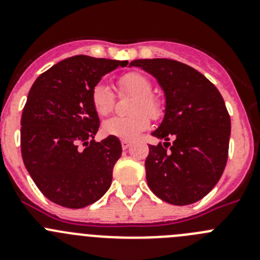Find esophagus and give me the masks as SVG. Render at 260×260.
<instances>
[{
  "mask_svg": "<svg viewBox=\"0 0 260 260\" xmlns=\"http://www.w3.org/2000/svg\"><path fill=\"white\" fill-rule=\"evenodd\" d=\"M121 144H122L123 150H126V148H128V147L132 146V141H128V139H122V141H121Z\"/></svg>",
  "mask_w": 260,
  "mask_h": 260,
  "instance_id": "esophagus-1",
  "label": "esophagus"
}]
</instances>
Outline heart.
I'll list each match as a JSON object with an SVG mask.
<instances>
[{"label":"heart","mask_w":260,"mask_h":260,"mask_svg":"<svg viewBox=\"0 0 260 260\" xmlns=\"http://www.w3.org/2000/svg\"><path fill=\"white\" fill-rule=\"evenodd\" d=\"M118 91L135 96L132 103L130 112L133 116L113 117L103 123V132L110 137L121 139H133L144 132L150 126V116L158 118L162 113L160 102L152 96V84L146 75L132 71L119 77ZM91 104L99 116H108L114 108V96L109 87L103 82H99L91 91Z\"/></svg>","instance_id":"obj_1"}]
</instances>
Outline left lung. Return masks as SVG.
Listing matches in <instances>:
<instances>
[{"label": "left lung", "instance_id": "1", "mask_svg": "<svg viewBox=\"0 0 260 260\" xmlns=\"http://www.w3.org/2000/svg\"><path fill=\"white\" fill-rule=\"evenodd\" d=\"M132 66L155 77L165 95L164 118L152 135L167 142L150 146L147 183L167 203L201 201L219 182L228 160L231 117L224 99L207 78L182 62L134 59Z\"/></svg>", "mask_w": 260, "mask_h": 260}]
</instances>
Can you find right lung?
Here are the masks:
<instances>
[{
    "label": "right lung",
    "mask_w": 260,
    "mask_h": 260,
    "mask_svg": "<svg viewBox=\"0 0 260 260\" xmlns=\"http://www.w3.org/2000/svg\"><path fill=\"white\" fill-rule=\"evenodd\" d=\"M127 61L74 56L35 80L20 119L23 162L53 203L83 208L108 191L122 153L118 138L95 142L100 126L91 91L105 74Z\"/></svg>",
    "instance_id": "add662e5"
}]
</instances>
